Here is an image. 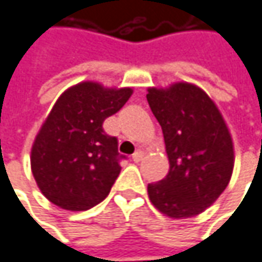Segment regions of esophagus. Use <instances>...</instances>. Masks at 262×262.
Returning <instances> with one entry per match:
<instances>
[{"label": "esophagus", "instance_id": "obj_1", "mask_svg": "<svg viewBox=\"0 0 262 262\" xmlns=\"http://www.w3.org/2000/svg\"><path fill=\"white\" fill-rule=\"evenodd\" d=\"M143 151H136L134 155H133V161L136 162V164H138V162H141L143 161Z\"/></svg>", "mask_w": 262, "mask_h": 262}]
</instances>
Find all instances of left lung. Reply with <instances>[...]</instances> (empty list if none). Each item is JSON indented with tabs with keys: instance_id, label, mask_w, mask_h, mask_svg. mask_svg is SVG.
I'll return each mask as SVG.
<instances>
[{
	"instance_id": "left-lung-1",
	"label": "left lung",
	"mask_w": 262,
	"mask_h": 262,
	"mask_svg": "<svg viewBox=\"0 0 262 262\" xmlns=\"http://www.w3.org/2000/svg\"><path fill=\"white\" fill-rule=\"evenodd\" d=\"M147 101L162 126L169 172L147 186L150 202L171 218L203 212L227 187L234 150L215 103L199 86L177 82L149 88Z\"/></svg>"
}]
</instances>
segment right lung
Wrapping results in <instances>:
<instances>
[{
  "mask_svg": "<svg viewBox=\"0 0 262 262\" xmlns=\"http://www.w3.org/2000/svg\"><path fill=\"white\" fill-rule=\"evenodd\" d=\"M131 88L81 82L68 88L47 116L31 151V168L50 202L68 211H86L109 194L121 172L118 138L103 129Z\"/></svg>",
  "mask_w": 262,
  "mask_h": 262,
  "instance_id": "right-lung-1",
  "label": "right lung"
}]
</instances>
